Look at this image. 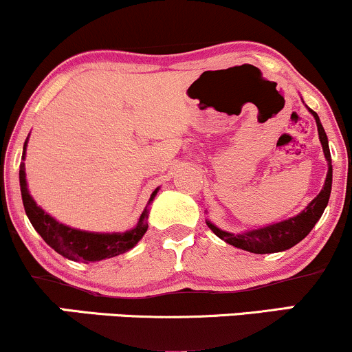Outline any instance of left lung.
I'll return each mask as SVG.
<instances>
[{
	"mask_svg": "<svg viewBox=\"0 0 352 352\" xmlns=\"http://www.w3.org/2000/svg\"><path fill=\"white\" fill-rule=\"evenodd\" d=\"M311 116L314 117L318 125V135L321 140L322 152H324L326 160H328V175H326L324 185H322L319 195L314 197L309 201L308 207L302 210L301 213H298L296 217L288 218V220L278 221V223L266 225V227L256 228V230H248V232L241 233H230L225 230L218 228L217 225H213L212 221H207L208 228L218 238H221L223 241H227L228 245L236 246V248L245 250V252L256 253V254H265V253H278L289 250L292 246L305 238L308 233L313 230L314 225L318 223V220L321 218L324 208L328 207L329 195H331V185H333V165H331V152H329V144H328V135H326L324 129H322L321 120L316 112L313 109L308 107Z\"/></svg>",
	"mask_w": 352,
	"mask_h": 352,
	"instance_id": "1",
	"label": "left lung"
}]
</instances>
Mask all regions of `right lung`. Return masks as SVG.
I'll use <instances>...</instances> for the list:
<instances>
[{
  "label": "right lung",
  "instance_id": "right-lung-1",
  "mask_svg": "<svg viewBox=\"0 0 352 352\" xmlns=\"http://www.w3.org/2000/svg\"><path fill=\"white\" fill-rule=\"evenodd\" d=\"M28 139L23 147V162L19 165V187H21V197L24 212L30 218L36 232L51 246L54 252L63 254L64 258L72 261H80V263H89V261H100L106 258L117 256L129 252L131 248L139 243L140 238L147 232L148 223V205L155 199L159 187L152 192L148 199L147 207L144 208L142 215L132 230L122 233H99V232H86V230L72 228L69 225H64L52 218L50 213L36 204L28 190L26 172H24V157H26Z\"/></svg>",
  "mask_w": 352,
  "mask_h": 352
}]
</instances>
